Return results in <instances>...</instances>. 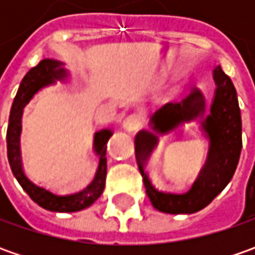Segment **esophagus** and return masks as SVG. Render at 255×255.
Here are the masks:
<instances>
[{
  "label": "esophagus",
  "instance_id": "1",
  "mask_svg": "<svg viewBox=\"0 0 255 255\" xmlns=\"http://www.w3.org/2000/svg\"><path fill=\"white\" fill-rule=\"evenodd\" d=\"M144 122V118L140 113H132L129 115L125 121H123V129L128 132H136L137 129H140Z\"/></svg>",
  "mask_w": 255,
  "mask_h": 255
}]
</instances>
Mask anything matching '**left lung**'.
Listing matches in <instances>:
<instances>
[{
    "label": "left lung",
    "mask_w": 255,
    "mask_h": 255,
    "mask_svg": "<svg viewBox=\"0 0 255 255\" xmlns=\"http://www.w3.org/2000/svg\"><path fill=\"white\" fill-rule=\"evenodd\" d=\"M216 95L210 113L201 121V129L209 137L207 159L191 189L183 194L159 190L146 171V164L159 143V134L171 132L181 123L203 118L206 105L199 89L179 103H166L150 119L152 130H140L134 137L136 162L143 177L146 193L156 210L169 214H191L204 209L230 183L240 159L241 115L237 92L231 79L217 66L213 72Z\"/></svg>",
    "instance_id": "left-lung-1"
}]
</instances>
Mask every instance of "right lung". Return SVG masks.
<instances>
[{"instance_id":"add662e5","label":"right lung","mask_w":255,"mask_h":255,"mask_svg":"<svg viewBox=\"0 0 255 255\" xmlns=\"http://www.w3.org/2000/svg\"><path fill=\"white\" fill-rule=\"evenodd\" d=\"M66 78V71L62 68V62L54 59H44L39 64L31 68L28 74L25 75L15 95L14 102L9 112V122L6 130V153L11 170L14 173L15 179L21 184V187L26 191V194L32 200L41 206L42 209L49 211H59V213H72V211L84 210L89 207L99 199L103 193L105 181H106V143L113 132L111 129H103L95 133L93 137V152L99 156V166L96 174L85 189L69 193V194H56L54 191L48 190L42 186L36 184L25 174L21 160V122H22V112L26 103L38 92L41 88L54 84L56 79Z\"/></svg>"}]
</instances>
